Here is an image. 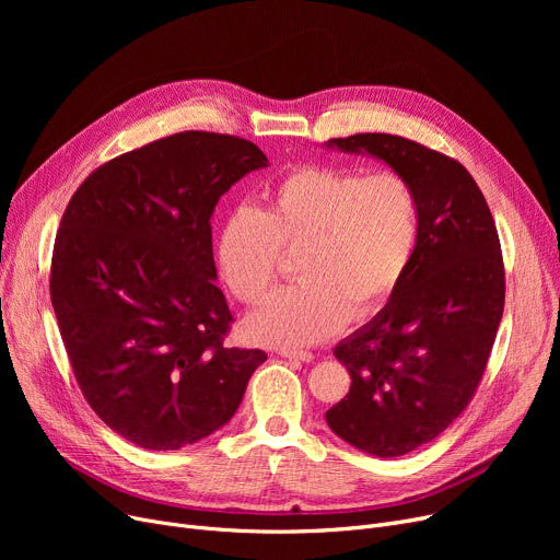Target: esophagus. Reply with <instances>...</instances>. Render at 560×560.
<instances>
[{
	"label": "esophagus",
	"instance_id": "esophagus-1",
	"mask_svg": "<svg viewBox=\"0 0 560 560\" xmlns=\"http://www.w3.org/2000/svg\"><path fill=\"white\" fill-rule=\"evenodd\" d=\"M279 354L283 357V359H290V361H302V363H311L315 357L311 354V351H304V349H288V347H283V349H279Z\"/></svg>",
	"mask_w": 560,
	"mask_h": 560
}]
</instances>
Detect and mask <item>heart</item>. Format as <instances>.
Instances as JSON below:
<instances>
[{
    "label": "heart",
    "instance_id": "b5f03b06",
    "mask_svg": "<svg viewBox=\"0 0 560 560\" xmlns=\"http://www.w3.org/2000/svg\"><path fill=\"white\" fill-rule=\"evenodd\" d=\"M420 243V197L397 170L302 165L235 209L215 235V265L231 295L258 306L272 295L281 256L298 283L256 311L247 331L277 347L315 345L347 317L384 308Z\"/></svg>",
    "mask_w": 560,
    "mask_h": 560
}]
</instances>
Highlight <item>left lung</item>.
I'll return each instance as SVG.
<instances>
[{"label": "left lung", "instance_id": "obj_1", "mask_svg": "<svg viewBox=\"0 0 560 560\" xmlns=\"http://www.w3.org/2000/svg\"><path fill=\"white\" fill-rule=\"evenodd\" d=\"M329 144L368 152L420 197V243L390 302L334 357L351 376L327 410L336 435L393 458L431 443L472 401L504 315V258L477 182L456 159L390 133Z\"/></svg>", "mask_w": 560, "mask_h": 560}]
</instances>
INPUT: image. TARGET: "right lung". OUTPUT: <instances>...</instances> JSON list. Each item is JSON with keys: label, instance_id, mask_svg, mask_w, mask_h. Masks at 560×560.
I'll return each mask as SVG.
<instances>
[{"label": "right lung", "instance_id": "1", "mask_svg": "<svg viewBox=\"0 0 560 560\" xmlns=\"http://www.w3.org/2000/svg\"><path fill=\"white\" fill-rule=\"evenodd\" d=\"M268 165L245 138L182 131L110 159L72 195L49 292L77 384L129 443L167 452L226 424L268 359L226 342L211 215Z\"/></svg>", "mask_w": 560, "mask_h": 560}]
</instances>
